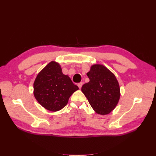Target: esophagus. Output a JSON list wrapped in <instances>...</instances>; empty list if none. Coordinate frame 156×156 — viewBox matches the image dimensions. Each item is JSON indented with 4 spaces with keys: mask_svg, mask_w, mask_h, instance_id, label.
I'll return each instance as SVG.
<instances>
[{
    "mask_svg": "<svg viewBox=\"0 0 156 156\" xmlns=\"http://www.w3.org/2000/svg\"><path fill=\"white\" fill-rule=\"evenodd\" d=\"M83 82H81V83H78V84H77V86L79 87V88H81L82 85H83Z\"/></svg>",
    "mask_w": 156,
    "mask_h": 156,
    "instance_id": "obj_1",
    "label": "esophagus"
}]
</instances>
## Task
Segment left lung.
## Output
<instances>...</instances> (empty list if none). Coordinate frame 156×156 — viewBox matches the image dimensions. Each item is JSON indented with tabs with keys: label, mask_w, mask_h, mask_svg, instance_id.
Masks as SVG:
<instances>
[{
	"label": "left lung",
	"mask_w": 156,
	"mask_h": 156,
	"mask_svg": "<svg viewBox=\"0 0 156 156\" xmlns=\"http://www.w3.org/2000/svg\"><path fill=\"white\" fill-rule=\"evenodd\" d=\"M87 76L90 81L83 85V93L98 114H108L115 108L120 96L119 84L115 75L104 66L94 64Z\"/></svg>",
	"instance_id": "8db88e82"
}]
</instances>
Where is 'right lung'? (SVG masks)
<instances>
[{
    "instance_id": "add662e5",
    "label": "right lung",
    "mask_w": 156,
    "mask_h": 156,
    "mask_svg": "<svg viewBox=\"0 0 156 156\" xmlns=\"http://www.w3.org/2000/svg\"><path fill=\"white\" fill-rule=\"evenodd\" d=\"M79 89L63 74L58 63L52 61L37 74L34 95L40 104L51 111H58L67 105L72 94Z\"/></svg>"
}]
</instances>
